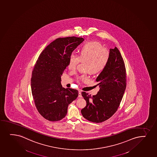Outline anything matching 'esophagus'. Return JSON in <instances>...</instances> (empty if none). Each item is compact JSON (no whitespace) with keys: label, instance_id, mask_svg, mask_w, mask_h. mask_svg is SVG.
<instances>
[{"label":"esophagus","instance_id":"esophagus-1","mask_svg":"<svg viewBox=\"0 0 157 157\" xmlns=\"http://www.w3.org/2000/svg\"><path fill=\"white\" fill-rule=\"evenodd\" d=\"M78 97L79 98H82V96L81 91L79 90L78 91Z\"/></svg>","mask_w":157,"mask_h":157}]
</instances>
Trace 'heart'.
Instances as JSON below:
<instances>
[{
	"label": "heart",
	"instance_id": "1",
	"mask_svg": "<svg viewBox=\"0 0 157 157\" xmlns=\"http://www.w3.org/2000/svg\"><path fill=\"white\" fill-rule=\"evenodd\" d=\"M109 56V51L103 48L98 42H88L79 50V56L73 53L71 54L67 67L70 70H75L79 62H86L85 71H88L90 74H98L106 67ZM79 79L85 81L88 80V78L86 75H83Z\"/></svg>",
	"mask_w": 157,
	"mask_h": 157
}]
</instances>
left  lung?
I'll return each instance as SVG.
<instances>
[{
	"label": "left lung",
	"mask_w": 157,
	"mask_h": 157,
	"mask_svg": "<svg viewBox=\"0 0 157 157\" xmlns=\"http://www.w3.org/2000/svg\"><path fill=\"white\" fill-rule=\"evenodd\" d=\"M109 59L105 69L96 81L100 89L93 96L86 92L82 95L86 106L81 110L83 117L93 123L106 121L119 107L126 87V72L121 53L115 47L109 51Z\"/></svg>",
	"instance_id": "obj_1"
}]
</instances>
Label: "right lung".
I'll list each match as a JSON object with an SVG mask.
<instances>
[{"mask_svg": "<svg viewBox=\"0 0 157 157\" xmlns=\"http://www.w3.org/2000/svg\"><path fill=\"white\" fill-rule=\"evenodd\" d=\"M84 40L76 36L56 39L42 52L34 65L31 79L32 94L38 112L48 121L63 119L69 105L78 98V90L62 87L61 75L70 56Z\"/></svg>", "mask_w": 157, "mask_h": 157, "instance_id": "obj_1", "label": "right lung"}]
</instances>
